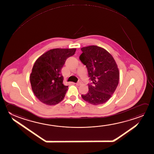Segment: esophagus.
Returning a JSON list of instances; mask_svg holds the SVG:
<instances>
[{
	"instance_id": "1",
	"label": "esophagus",
	"mask_w": 154,
	"mask_h": 154,
	"mask_svg": "<svg viewBox=\"0 0 154 154\" xmlns=\"http://www.w3.org/2000/svg\"><path fill=\"white\" fill-rule=\"evenodd\" d=\"M81 84H82V82H81V81H79L77 83H76V85H78V86H79V85H80Z\"/></svg>"
}]
</instances>
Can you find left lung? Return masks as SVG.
Masks as SVG:
<instances>
[{
  "instance_id": "obj_1",
  "label": "left lung",
  "mask_w": 154,
  "mask_h": 154,
  "mask_svg": "<svg viewBox=\"0 0 154 154\" xmlns=\"http://www.w3.org/2000/svg\"><path fill=\"white\" fill-rule=\"evenodd\" d=\"M79 57L87 67L91 83L88 92L81 95L84 100L94 105L105 103L117 88L119 73L113 56L103 48L91 45L81 49Z\"/></svg>"
}]
</instances>
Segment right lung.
<instances>
[{
  "mask_svg": "<svg viewBox=\"0 0 154 154\" xmlns=\"http://www.w3.org/2000/svg\"><path fill=\"white\" fill-rule=\"evenodd\" d=\"M75 48L51 49L35 62L30 76L32 90L37 99L47 105H55L65 97L68 86L63 84L61 71Z\"/></svg>",
  "mask_w": 154,
  "mask_h": 154,
  "instance_id": "1",
  "label": "right lung"
}]
</instances>
